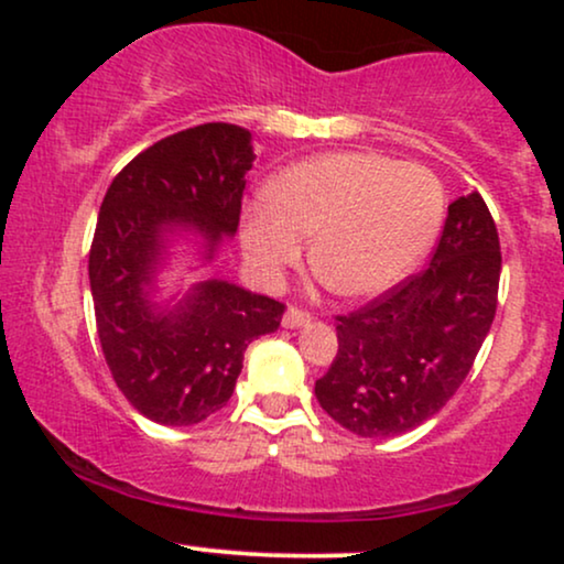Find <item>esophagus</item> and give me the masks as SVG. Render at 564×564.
Listing matches in <instances>:
<instances>
[{"label":"esophagus","instance_id":"1","mask_svg":"<svg viewBox=\"0 0 564 564\" xmlns=\"http://www.w3.org/2000/svg\"><path fill=\"white\" fill-rule=\"evenodd\" d=\"M310 321H313V315H310L307 310L294 307V304H291V307L286 310V313H283V326H286V328H300V326H307Z\"/></svg>","mask_w":564,"mask_h":564}]
</instances>
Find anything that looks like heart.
<instances>
[{"label": "heart", "mask_w": 564, "mask_h": 564, "mask_svg": "<svg viewBox=\"0 0 564 564\" xmlns=\"http://www.w3.org/2000/svg\"><path fill=\"white\" fill-rule=\"evenodd\" d=\"M443 215V183L426 166L368 151L326 153L289 166L270 198L246 209L243 246L268 281H281L315 236V275L334 294L364 300L424 260Z\"/></svg>", "instance_id": "1"}]
</instances>
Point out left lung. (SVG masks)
<instances>
[{
    "label": "left lung",
    "mask_w": 564,
    "mask_h": 564,
    "mask_svg": "<svg viewBox=\"0 0 564 564\" xmlns=\"http://www.w3.org/2000/svg\"><path fill=\"white\" fill-rule=\"evenodd\" d=\"M501 243L480 193L448 206L430 268L336 315V358L315 381L323 411L360 437H394L456 394L496 318Z\"/></svg>",
    "instance_id": "8db88e82"
}]
</instances>
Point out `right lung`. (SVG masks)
Masks as SVG:
<instances>
[{
  "mask_svg": "<svg viewBox=\"0 0 564 564\" xmlns=\"http://www.w3.org/2000/svg\"><path fill=\"white\" fill-rule=\"evenodd\" d=\"M249 132L209 121L153 142L113 177L89 246V289L102 355L142 416L187 426L228 405L243 349L275 332L286 304L206 281L170 315H153L145 283L166 225H193L215 249L241 223Z\"/></svg>",
  "mask_w": 564,
  "mask_h": 564,
  "instance_id": "obj_1",
  "label": "right lung"
}]
</instances>
